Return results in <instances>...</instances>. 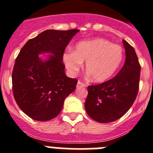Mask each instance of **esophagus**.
Here are the masks:
<instances>
[{"mask_svg": "<svg viewBox=\"0 0 153 153\" xmlns=\"http://www.w3.org/2000/svg\"><path fill=\"white\" fill-rule=\"evenodd\" d=\"M86 86V84L83 83H82L81 81H78V83H77V85H76V87L77 88H79V87H85Z\"/></svg>", "mask_w": 153, "mask_h": 153, "instance_id": "1", "label": "esophagus"}]
</instances>
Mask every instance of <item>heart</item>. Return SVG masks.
Returning a JSON list of instances; mask_svg holds the SVG:
<instances>
[{"label": "heart", "instance_id": "obj_1", "mask_svg": "<svg viewBox=\"0 0 153 153\" xmlns=\"http://www.w3.org/2000/svg\"><path fill=\"white\" fill-rule=\"evenodd\" d=\"M123 57L122 47L105 39L79 42L75 50L68 49L63 54V61L70 74H77L85 67L92 80L101 83L116 73Z\"/></svg>", "mask_w": 153, "mask_h": 153}]
</instances>
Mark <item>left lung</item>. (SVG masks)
<instances>
[{"label": "left lung", "instance_id": "left-lung-1", "mask_svg": "<svg viewBox=\"0 0 153 153\" xmlns=\"http://www.w3.org/2000/svg\"><path fill=\"white\" fill-rule=\"evenodd\" d=\"M126 51L123 67L113 79L87 87L85 109L93 120L106 123L126 114L134 102L140 86L141 67L134 48L123 40Z\"/></svg>", "mask_w": 153, "mask_h": 153}]
</instances>
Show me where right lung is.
Segmentation results:
<instances>
[{
  "label": "right lung",
  "mask_w": 153,
  "mask_h": 153,
  "mask_svg": "<svg viewBox=\"0 0 153 153\" xmlns=\"http://www.w3.org/2000/svg\"><path fill=\"white\" fill-rule=\"evenodd\" d=\"M79 30H47L28 40L16 58L12 72L13 97L20 109L37 121L55 118L66 97L75 90L77 79L65 74L63 54ZM48 52L43 61L40 53Z\"/></svg>",
  "instance_id": "1"
}]
</instances>
